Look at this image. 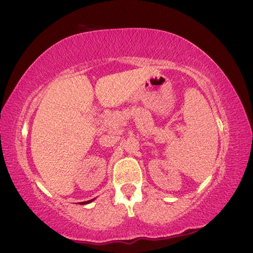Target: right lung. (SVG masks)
I'll return each mask as SVG.
<instances>
[{
  "label": "right lung",
  "mask_w": 253,
  "mask_h": 253,
  "mask_svg": "<svg viewBox=\"0 0 253 253\" xmlns=\"http://www.w3.org/2000/svg\"><path fill=\"white\" fill-rule=\"evenodd\" d=\"M95 199H91V200H89V201H85V202H80V204H88V203H90V202H92V201H94Z\"/></svg>",
  "instance_id": "1"
}]
</instances>
